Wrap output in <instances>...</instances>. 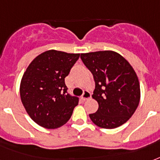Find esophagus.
Here are the masks:
<instances>
[{"label": "esophagus", "mask_w": 160, "mask_h": 160, "mask_svg": "<svg viewBox=\"0 0 160 160\" xmlns=\"http://www.w3.org/2000/svg\"><path fill=\"white\" fill-rule=\"evenodd\" d=\"M90 96H91V95H90V93L89 92L88 90H85L84 93H83L82 96H81V99H82L83 100H87L90 99Z\"/></svg>", "instance_id": "obj_1"}]
</instances>
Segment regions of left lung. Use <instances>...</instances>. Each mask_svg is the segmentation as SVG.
I'll return each mask as SVG.
<instances>
[{
	"label": "left lung",
	"instance_id": "1",
	"mask_svg": "<svg viewBox=\"0 0 160 160\" xmlns=\"http://www.w3.org/2000/svg\"><path fill=\"white\" fill-rule=\"evenodd\" d=\"M80 58L95 82L92 98L99 108L90 114V119L104 129L124 124L134 114L140 100L139 79L131 65L112 51L82 53Z\"/></svg>",
	"mask_w": 160,
	"mask_h": 160
}]
</instances>
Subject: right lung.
I'll return each mask as SVG.
<instances>
[{
  "mask_svg": "<svg viewBox=\"0 0 160 160\" xmlns=\"http://www.w3.org/2000/svg\"><path fill=\"white\" fill-rule=\"evenodd\" d=\"M80 54L50 50L36 56L24 73L20 95L32 120L46 129H56L70 119L79 98L67 93L65 78Z\"/></svg>",
  "mask_w": 160,
  "mask_h": 160,
  "instance_id": "right-lung-1",
  "label": "right lung"
}]
</instances>
